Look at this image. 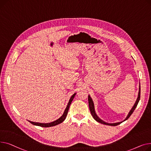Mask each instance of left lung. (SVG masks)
Wrapping results in <instances>:
<instances>
[{
    "label": "left lung",
    "instance_id": "obj_1",
    "mask_svg": "<svg viewBox=\"0 0 151 151\" xmlns=\"http://www.w3.org/2000/svg\"><path fill=\"white\" fill-rule=\"evenodd\" d=\"M139 99H140V83H139V91H138V97H137V100L135 101V103L134 104V106H133L132 108L131 109V110L129 112L127 116H126V118H125V119L124 120V121H121V122H114V123H108V122H106L104 121L103 120H102L98 116H97L96 113V111H95L94 102H93V99H91V96L90 95H88V104H89V108H90V111H91V115L93 116V118L97 122H98L101 123V124H105V125L111 126H118V125L122 123V122L126 121L131 116V114L133 113V112H134V111L136 109L137 106V105L138 104V102L139 101Z\"/></svg>",
    "mask_w": 151,
    "mask_h": 151
}]
</instances>
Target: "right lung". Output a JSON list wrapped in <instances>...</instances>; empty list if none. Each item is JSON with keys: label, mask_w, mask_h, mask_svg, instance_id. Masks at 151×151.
<instances>
[{"label": "right lung", "mask_w": 151, "mask_h": 151, "mask_svg": "<svg viewBox=\"0 0 151 151\" xmlns=\"http://www.w3.org/2000/svg\"><path fill=\"white\" fill-rule=\"evenodd\" d=\"M76 94V93H75L74 94H73V96L70 97V98L68 102V104L66 106V107L63 113V114L61 115V116L58 119H57V120L54 121H52V122H47V123H42V122H33V121H29L31 124H32L35 125V126H40V127H52V126H55L56 125H58L59 124L63 122L65 119H66V116L68 114V110L69 109V107H70V104H71L72 101H73L74 97Z\"/></svg>", "instance_id": "add662e5"}]
</instances>
